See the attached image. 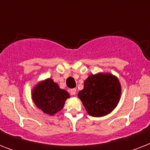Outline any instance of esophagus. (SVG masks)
<instances>
[{
	"label": "esophagus",
	"mask_w": 150,
	"mask_h": 150,
	"mask_svg": "<svg viewBox=\"0 0 150 150\" xmlns=\"http://www.w3.org/2000/svg\"><path fill=\"white\" fill-rule=\"evenodd\" d=\"M70 93H71V95H72V96H75V94H76V89H70Z\"/></svg>",
	"instance_id": "esophagus-1"
}]
</instances>
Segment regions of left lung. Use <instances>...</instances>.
<instances>
[{
    "mask_svg": "<svg viewBox=\"0 0 150 150\" xmlns=\"http://www.w3.org/2000/svg\"><path fill=\"white\" fill-rule=\"evenodd\" d=\"M121 95L119 79L110 73L90 75L84 82V88L79 92L87 113L92 117H103L110 114L117 106Z\"/></svg>",
    "mask_w": 150,
    "mask_h": 150,
    "instance_id": "1",
    "label": "left lung"
}]
</instances>
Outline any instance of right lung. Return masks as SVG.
I'll return each mask as SVG.
<instances>
[{
    "mask_svg": "<svg viewBox=\"0 0 150 150\" xmlns=\"http://www.w3.org/2000/svg\"><path fill=\"white\" fill-rule=\"evenodd\" d=\"M31 94L33 101L36 107L44 114L50 116L61 111L66 100L70 97L68 92L61 89L58 84L50 78L36 84Z\"/></svg>",
    "mask_w": 150,
    "mask_h": 150,
    "instance_id": "1",
    "label": "right lung"
}]
</instances>
